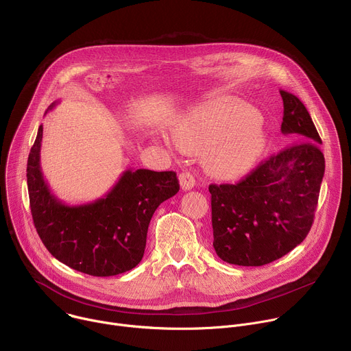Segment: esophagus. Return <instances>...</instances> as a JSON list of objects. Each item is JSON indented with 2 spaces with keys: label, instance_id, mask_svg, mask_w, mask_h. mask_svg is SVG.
<instances>
[{
  "label": "esophagus",
  "instance_id": "esophagus-1",
  "mask_svg": "<svg viewBox=\"0 0 351 351\" xmlns=\"http://www.w3.org/2000/svg\"><path fill=\"white\" fill-rule=\"evenodd\" d=\"M178 180H180V185L184 191H189L195 186V177L189 171H182L178 176Z\"/></svg>",
  "mask_w": 351,
  "mask_h": 351
}]
</instances>
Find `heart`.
Returning <instances> with one entry per match:
<instances>
[{"label": "heart", "mask_w": 351, "mask_h": 351, "mask_svg": "<svg viewBox=\"0 0 351 351\" xmlns=\"http://www.w3.org/2000/svg\"><path fill=\"white\" fill-rule=\"evenodd\" d=\"M247 106L221 99L191 109L173 128L177 147L203 154L204 167L220 178H232L253 166L264 147L258 119L246 120Z\"/></svg>", "instance_id": "1"}]
</instances>
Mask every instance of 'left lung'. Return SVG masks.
<instances>
[{"label":"left lung","mask_w":351,"mask_h":351,"mask_svg":"<svg viewBox=\"0 0 351 351\" xmlns=\"http://www.w3.org/2000/svg\"><path fill=\"white\" fill-rule=\"evenodd\" d=\"M281 93V131L295 143L261 162L238 184L208 185L213 246L237 265L258 267L300 245L314 221L325 159L318 131L303 102Z\"/></svg>","instance_id":"1"}]
</instances>
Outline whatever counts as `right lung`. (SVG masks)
<instances>
[{
    "label": "right lung",
    "mask_w": 351,
    "mask_h": 351,
    "mask_svg": "<svg viewBox=\"0 0 351 351\" xmlns=\"http://www.w3.org/2000/svg\"><path fill=\"white\" fill-rule=\"evenodd\" d=\"M41 141L43 125L27 159V188L33 223L44 246L60 263L93 276L132 269L144 257L155 210L180 191L177 174L125 170L104 197L69 206L51 192L43 177Z\"/></svg>",
    "instance_id": "1"
}]
</instances>
